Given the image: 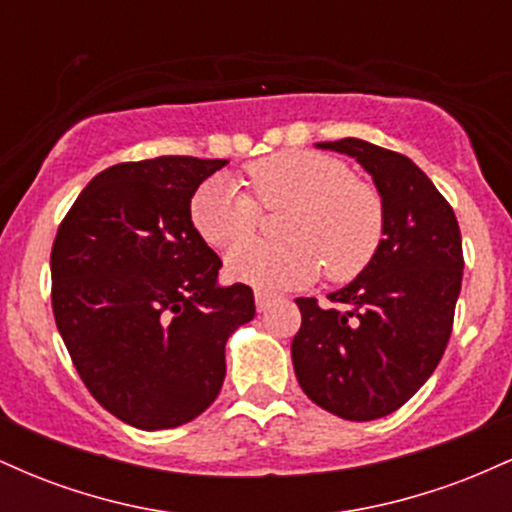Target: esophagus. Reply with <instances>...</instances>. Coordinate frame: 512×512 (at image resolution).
<instances>
[{"label":"esophagus","instance_id":"obj_1","mask_svg":"<svg viewBox=\"0 0 512 512\" xmlns=\"http://www.w3.org/2000/svg\"><path fill=\"white\" fill-rule=\"evenodd\" d=\"M274 298H276V296H272V293H267V291H255V305H257V310H260V313H264V310H267L269 305L274 303Z\"/></svg>","mask_w":512,"mask_h":512}]
</instances>
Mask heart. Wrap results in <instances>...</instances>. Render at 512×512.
<instances>
[{
  "instance_id": "1",
  "label": "heart",
  "mask_w": 512,
  "mask_h": 512,
  "mask_svg": "<svg viewBox=\"0 0 512 512\" xmlns=\"http://www.w3.org/2000/svg\"><path fill=\"white\" fill-rule=\"evenodd\" d=\"M250 192L228 178H211L190 202L192 226L211 248H235L259 227V207L291 206L282 232L289 244H251L228 255V274L264 291L308 286L325 272L354 279L380 248L385 211L378 192L351 178L339 158L315 151H281L248 166ZM258 202L255 203L254 199Z\"/></svg>"
}]
</instances>
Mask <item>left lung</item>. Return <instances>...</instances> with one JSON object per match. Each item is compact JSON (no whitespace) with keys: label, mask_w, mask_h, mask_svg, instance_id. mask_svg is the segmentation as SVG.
Listing matches in <instances>:
<instances>
[{"label":"left lung","mask_w":512,"mask_h":512,"mask_svg":"<svg viewBox=\"0 0 512 512\" xmlns=\"http://www.w3.org/2000/svg\"><path fill=\"white\" fill-rule=\"evenodd\" d=\"M315 146L356 158L383 202L385 228L368 267L330 293L337 308L296 298L293 370L317 407L373 421L402 407L448 346L464 269L460 226L411 158L354 137Z\"/></svg>","instance_id":"obj_1"}]
</instances>
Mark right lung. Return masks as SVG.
<instances>
[{"label": "right lung", "mask_w": 512, "mask_h": 512, "mask_svg": "<svg viewBox=\"0 0 512 512\" xmlns=\"http://www.w3.org/2000/svg\"><path fill=\"white\" fill-rule=\"evenodd\" d=\"M223 158L117 163L84 187L52 245V313L98 404L142 431L197 419L226 378V342L255 317L245 284L192 226Z\"/></svg>", "instance_id": "add662e5"}]
</instances>
